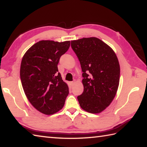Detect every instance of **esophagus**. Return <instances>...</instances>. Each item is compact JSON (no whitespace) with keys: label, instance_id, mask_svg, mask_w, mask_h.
Listing matches in <instances>:
<instances>
[{"label":"esophagus","instance_id":"34e87169","mask_svg":"<svg viewBox=\"0 0 147 147\" xmlns=\"http://www.w3.org/2000/svg\"><path fill=\"white\" fill-rule=\"evenodd\" d=\"M69 83H70V85L72 86H73V85L74 84V82H71Z\"/></svg>","mask_w":147,"mask_h":147}]
</instances>
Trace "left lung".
Here are the masks:
<instances>
[{
    "instance_id": "obj_1",
    "label": "left lung",
    "mask_w": 147,
    "mask_h": 147,
    "mask_svg": "<svg viewBox=\"0 0 147 147\" xmlns=\"http://www.w3.org/2000/svg\"><path fill=\"white\" fill-rule=\"evenodd\" d=\"M80 62L84 91L78 96L80 107L92 114L100 113L113 100L119 84L120 66L110 47L95 37L71 41Z\"/></svg>"
}]
</instances>
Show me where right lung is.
Instances as JSON below:
<instances>
[{
  "label": "right lung",
  "instance_id": "right-lung-1",
  "mask_svg": "<svg viewBox=\"0 0 147 147\" xmlns=\"http://www.w3.org/2000/svg\"><path fill=\"white\" fill-rule=\"evenodd\" d=\"M69 46L70 41L42 40L31 47L22 59L20 78L24 93L33 107L44 114L61 110L69 94L57 64Z\"/></svg>",
  "mask_w": 147,
  "mask_h": 147
}]
</instances>
